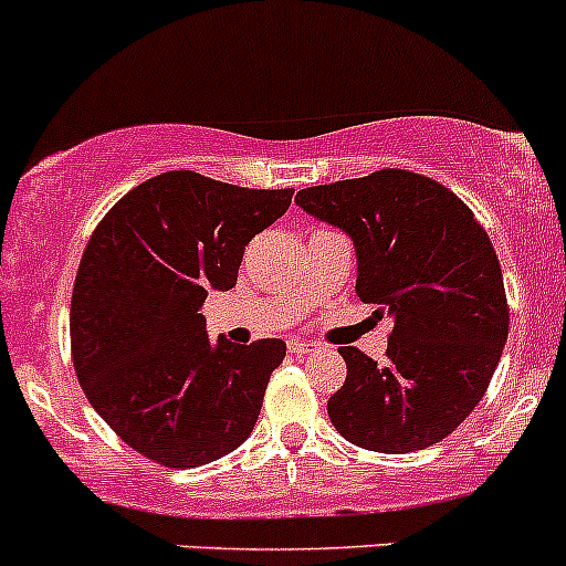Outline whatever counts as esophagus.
Segmentation results:
<instances>
[{"mask_svg":"<svg viewBox=\"0 0 566 566\" xmlns=\"http://www.w3.org/2000/svg\"><path fill=\"white\" fill-rule=\"evenodd\" d=\"M290 353L293 356H306V353H317L319 345L317 342H310V339H290Z\"/></svg>","mask_w":566,"mask_h":566,"instance_id":"1","label":"esophagus"}]
</instances>
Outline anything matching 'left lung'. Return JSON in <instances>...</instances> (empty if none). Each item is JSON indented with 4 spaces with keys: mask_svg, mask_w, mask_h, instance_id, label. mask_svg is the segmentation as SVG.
Masks as SVG:
<instances>
[{
    "mask_svg": "<svg viewBox=\"0 0 566 566\" xmlns=\"http://www.w3.org/2000/svg\"><path fill=\"white\" fill-rule=\"evenodd\" d=\"M295 202L353 241L356 293L394 319L386 361L339 347L331 424L369 452H419L476 408L510 334L488 232L441 182L405 169L312 186Z\"/></svg>",
    "mask_w": 566,
    "mask_h": 566,
    "instance_id": "left-lung-1",
    "label": "left lung"
}]
</instances>
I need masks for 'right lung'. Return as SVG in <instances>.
Returning a JSON list of instances; mask_svg holds the SVG:
<instances>
[{"mask_svg":"<svg viewBox=\"0 0 566 566\" xmlns=\"http://www.w3.org/2000/svg\"><path fill=\"white\" fill-rule=\"evenodd\" d=\"M290 199L293 188L177 169L125 193L95 227L73 284V367L101 419L145 458L197 468L254 430L287 345L210 342L199 310L235 287L243 249Z\"/></svg>","mask_w":566,"mask_h":566,"instance_id":"1","label":"right lung"}]
</instances>
